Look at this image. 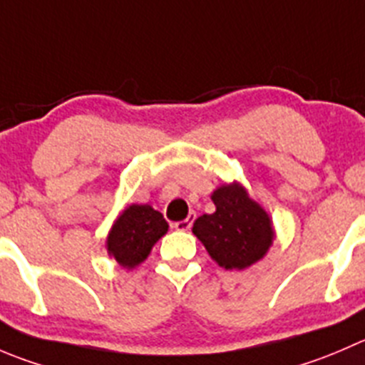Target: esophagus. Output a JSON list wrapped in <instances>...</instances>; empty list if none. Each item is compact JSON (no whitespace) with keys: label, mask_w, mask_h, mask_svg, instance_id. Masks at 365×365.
I'll return each mask as SVG.
<instances>
[{"label":"esophagus","mask_w":365,"mask_h":365,"mask_svg":"<svg viewBox=\"0 0 365 365\" xmlns=\"http://www.w3.org/2000/svg\"><path fill=\"white\" fill-rule=\"evenodd\" d=\"M194 217H196V214H194V212H190L189 217L183 219V221H176L175 225H173V228L178 230V232H187V230H190V226H192Z\"/></svg>","instance_id":"esophagus-1"}]
</instances>
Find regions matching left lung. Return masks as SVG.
Listing matches in <instances>:
<instances>
[{
	"label": "left lung",
	"instance_id": "1",
	"mask_svg": "<svg viewBox=\"0 0 365 365\" xmlns=\"http://www.w3.org/2000/svg\"><path fill=\"white\" fill-rule=\"evenodd\" d=\"M214 214L194 221L192 233L212 260L225 269H246L264 258L274 239L271 217L240 183H225L212 192Z\"/></svg>",
	"mask_w": 365,
	"mask_h": 365
}]
</instances>
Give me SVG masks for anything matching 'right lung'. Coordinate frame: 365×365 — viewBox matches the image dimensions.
Returning a JSON list of instances; mask_svg holds the SVG:
<instances>
[{"label": "right lung", "instance_id": "add662e5", "mask_svg": "<svg viewBox=\"0 0 365 365\" xmlns=\"http://www.w3.org/2000/svg\"><path fill=\"white\" fill-rule=\"evenodd\" d=\"M168 221L150 205H130L112 225L107 250L119 265L133 269L144 262L162 235L168 233Z\"/></svg>", "mask_w": 365, "mask_h": 365}]
</instances>
